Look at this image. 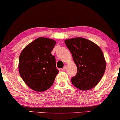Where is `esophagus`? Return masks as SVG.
Returning <instances> with one entry per match:
<instances>
[{"mask_svg": "<svg viewBox=\"0 0 120 120\" xmlns=\"http://www.w3.org/2000/svg\"><path fill=\"white\" fill-rule=\"evenodd\" d=\"M66 68V66H64V67L62 68V70L63 71H65Z\"/></svg>", "mask_w": 120, "mask_h": 120, "instance_id": "34e87169", "label": "esophagus"}]
</instances>
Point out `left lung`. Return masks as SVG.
I'll return each instance as SVG.
<instances>
[{
    "label": "left lung",
    "mask_w": 120,
    "mask_h": 120,
    "mask_svg": "<svg viewBox=\"0 0 120 120\" xmlns=\"http://www.w3.org/2000/svg\"><path fill=\"white\" fill-rule=\"evenodd\" d=\"M65 42L78 69L76 75L71 79L73 85L82 90L96 86L106 70V60L99 46L80 37L67 39Z\"/></svg>",
    "instance_id": "obj_1"
}]
</instances>
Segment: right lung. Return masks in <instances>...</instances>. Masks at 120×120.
Masks as SVG:
<instances>
[{
    "mask_svg": "<svg viewBox=\"0 0 120 120\" xmlns=\"http://www.w3.org/2000/svg\"><path fill=\"white\" fill-rule=\"evenodd\" d=\"M55 41L40 37L27 45L19 59V71L23 81L32 90L44 92L54 83L59 71L51 52Z\"/></svg>",
    "mask_w": 120,
    "mask_h": 120,
    "instance_id": "add662e5",
    "label": "right lung"
}]
</instances>
